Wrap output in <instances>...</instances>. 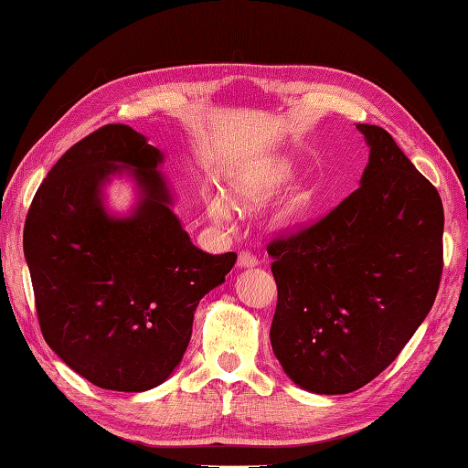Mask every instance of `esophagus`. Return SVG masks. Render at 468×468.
<instances>
[{
    "label": "esophagus",
    "instance_id": "esophagus-1",
    "mask_svg": "<svg viewBox=\"0 0 468 468\" xmlns=\"http://www.w3.org/2000/svg\"><path fill=\"white\" fill-rule=\"evenodd\" d=\"M258 263H260L258 256H253L251 251H241L239 258H237V266L239 268H253L258 266Z\"/></svg>",
    "mask_w": 468,
    "mask_h": 468
}]
</instances>
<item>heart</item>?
<instances>
[{"instance_id": "b5f03b06", "label": "heart", "mask_w": 468, "mask_h": 468, "mask_svg": "<svg viewBox=\"0 0 468 468\" xmlns=\"http://www.w3.org/2000/svg\"><path fill=\"white\" fill-rule=\"evenodd\" d=\"M294 180V167L288 164L286 159H271L266 164H260L256 167H250L235 176L231 184H229V198L235 207H256L260 202H266L270 198L278 197L284 192ZM303 205L301 198H294L286 202L274 212L276 223H286L291 220ZM207 208L212 218L227 220L229 218V205L223 198H208Z\"/></svg>"}]
</instances>
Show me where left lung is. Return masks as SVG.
<instances>
[{
	"instance_id": "8db88e82",
	"label": "left lung",
	"mask_w": 468,
	"mask_h": 468,
	"mask_svg": "<svg viewBox=\"0 0 468 468\" xmlns=\"http://www.w3.org/2000/svg\"><path fill=\"white\" fill-rule=\"evenodd\" d=\"M360 188L311 227L268 243L278 303L270 342L301 388L344 395L393 362L436 301L440 194L380 126Z\"/></svg>"
}]
</instances>
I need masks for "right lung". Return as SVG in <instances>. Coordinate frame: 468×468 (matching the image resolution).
I'll return each mask as SVG.
<instances>
[{
    "label": "right lung",
    "instance_id": "add662e5",
    "mask_svg": "<svg viewBox=\"0 0 468 468\" xmlns=\"http://www.w3.org/2000/svg\"><path fill=\"white\" fill-rule=\"evenodd\" d=\"M161 161L131 126H101L53 165L24 225L45 342L100 388L141 393L172 375L200 299L237 260L192 245L169 208ZM124 166L144 197L131 218L116 219L101 205V186Z\"/></svg>",
    "mask_w": 468,
    "mask_h": 468
}]
</instances>
